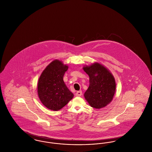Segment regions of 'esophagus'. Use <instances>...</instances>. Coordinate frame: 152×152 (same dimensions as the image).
I'll return each mask as SVG.
<instances>
[{"label": "esophagus", "mask_w": 152, "mask_h": 152, "mask_svg": "<svg viewBox=\"0 0 152 152\" xmlns=\"http://www.w3.org/2000/svg\"><path fill=\"white\" fill-rule=\"evenodd\" d=\"M82 94V91H77L76 93V96H81Z\"/></svg>", "instance_id": "1"}]
</instances>
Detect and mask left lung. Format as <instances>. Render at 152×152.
<instances>
[{
	"label": "left lung",
	"mask_w": 152,
	"mask_h": 152,
	"mask_svg": "<svg viewBox=\"0 0 152 152\" xmlns=\"http://www.w3.org/2000/svg\"><path fill=\"white\" fill-rule=\"evenodd\" d=\"M89 76V86L84 96L90 106L100 109L112 100L116 91L115 78L110 71L99 63L83 67Z\"/></svg>",
	"instance_id": "left-lung-1"
}]
</instances>
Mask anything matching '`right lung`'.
I'll return each mask as SVG.
<instances>
[{
    "instance_id": "1",
    "label": "right lung",
    "mask_w": 152,
    "mask_h": 152,
    "mask_svg": "<svg viewBox=\"0 0 152 152\" xmlns=\"http://www.w3.org/2000/svg\"><path fill=\"white\" fill-rule=\"evenodd\" d=\"M67 69V65L55 60L45 68L39 79V97L43 104L50 110H60L73 97V94L63 81V76Z\"/></svg>"
}]
</instances>
